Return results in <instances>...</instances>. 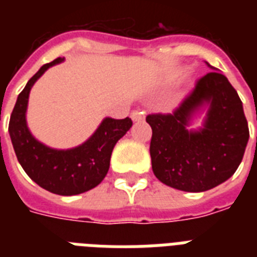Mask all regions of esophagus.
Returning <instances> with one entry per match:
<instances>
[{"instance_id":"obj_1","label":"esophagus","mask_w":257,"mask_h":257,"mask_svg":"<svg viewBox=\"0 0 257 257\" xmlns=\"http://www.w3.org/2000/svg\"><path fill=\"white\" fill-rule=\"evenodd\" d=\"M144 116H145L144 109L137 108L132 112V120L133 121H143L144 120Z\"/></svg>"}]
</instances>
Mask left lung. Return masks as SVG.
I'll return each instance as SVG.
<instances>
[{
	"mask_svg": "<svg viewBox=\"0 0 257 257\" xmlns=\"http://www.w3.org/2000/svg\"><path fill=\"white\" fill-rule=\"evenodd\" d=\"M212 72L172 114H149L151 159L161 183L184 192H204L227 181L243 160L249 139L243 102L228 78ZM204 108L203 126L189 125Z\"/></svg>",
	"mask_w": 257,
	"mask_h": 257,
	"instance_id": "8db88e82",
	"label": "left lung"
}]
</instances>
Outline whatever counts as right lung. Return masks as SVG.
<instances>
[{"mask_svg": "<svg viewBox=\"0 0 257 257\" xmlns=\"http://www.w3.org/2000/svg\"><path fill=\"white\" fill-rule=\"evenodd\" d=\"M64 60L58 57L42 65L28 81L10 116L9 135L18 163L34 183L56 195L73 196L97 187L104 180L113 148L131 129L132 120L105 117L85 143L70 149H54L38 141L26 124L30 89L50 66Z\"/></svg>", "mask_w": 257, "mask_h": 257, "instance_id": "right-lung-1", "label": "right lung"}]
</instances>
